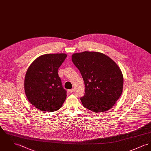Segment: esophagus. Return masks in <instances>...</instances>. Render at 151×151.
<instances>
[{
  "label": "esophagus",
  "instance_id": "obj_1",
  "mask_svg": "<svg viewBox=\"0 0 151 151\" xmlns=\"http://www.w3.org/2000/svg\"><path fill=\"white\" fill-rule=\"evenodd\" d=\"M69 91L70 93H73V92L74 91V89L73 88H72V89H70Z\"/></svg>",
  "mask_w": 151,
  "mask_h": 151
}]
</instances>
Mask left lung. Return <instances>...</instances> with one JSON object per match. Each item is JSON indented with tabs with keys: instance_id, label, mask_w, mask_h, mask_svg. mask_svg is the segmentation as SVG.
<instances>
[{
	"instance_id": "left-lung-1",
	"label": "left lung",
	"mask_w": 151,
	"mask_h": 151,
	"mask_svg": "<svg viewBox=\"0 0 151 151\" xmlns=\"http://www.w3.org/2000/svg\"><path fill=\"white\" fill-rule=\"evenodd\" d=\"M71 60L85 83V94L80 99L83 106L96 113L110 109L123 88V76L117 65L106 55L94 51L74 54Z\"/></svg>"
}]
</instances>
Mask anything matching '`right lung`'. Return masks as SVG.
<instances>
[{
	"instance_id": "right-lung-1",
	"label": "right lung",
	"mask_w": 151,
	"mask_h": 151,
	"mask_svg": "<svg viewBox=\"0 0 151 151\" xmlns=\"http://www.w3.org/2000/svg\"><path fill=\"white\" fill-rule=\"evenodd\" d=\"M66 54H48L39 57L28 68L24 91L32 105L40 111L52 112L60 109L66 98L58 70Z\"/></svg>"
}]
</instances>
